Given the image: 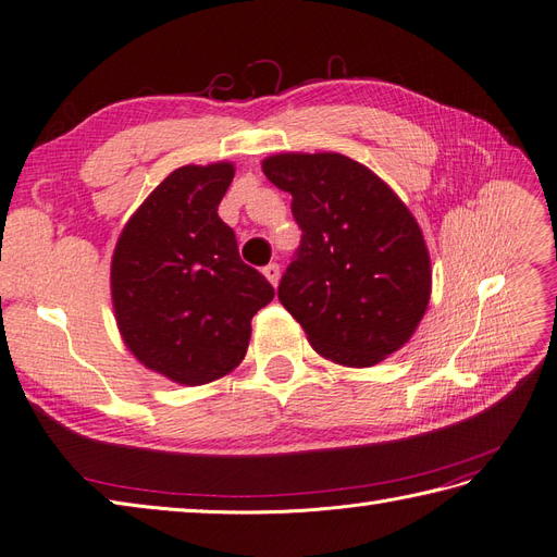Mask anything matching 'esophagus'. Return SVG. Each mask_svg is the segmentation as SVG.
<instances>
[{"mask_svg":"<svg viewBox=\"0 0 557 557\" xmlns=\"http://www.w3.org/2000/svg\"><path fill=\"white\" fill-rule=\"evenodd\" d=\"M262 274L267 276V281L269 283H272L274 285V288H276V285H278V278H281V267L276 264V262H272V264H267L264 269H262Z\"/></svg>","mask_w":557,"mask_h":557,"instance_id":"obj_1","label":"esophagus"}]
</instances>
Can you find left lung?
I'll use <instances>...</instances> for the list:
<instances>
[{
    "instance_id": "left-lung-1",
    "label": "left lung",
    "mask_w": 557,
    "mask_h": 557,
    "mask_svg": "<svg viewBox=\"0 0 557 557\" xmlns=\"http://www.w3.org/2000/svg\"><path fill=\"white\" fill-rule=\"evenodd\" d=\"M262 172L293 195L301 239L278 299L311 346L332 362L372 367L407 344L425 315L432 269L404 201L339 153H281Z\"/></svg>"
}]
</instances>
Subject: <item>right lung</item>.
I'll list each match as a JSON object with an SVG mask.
<instances>
[{"instance_id":"add662e5","label":"right lung","mask_w":557,"mask_h":557,"mask_svg":"<svg viewBox=\"0 0 557 557\" xmlns=\"http://www.w3.org/2000/svg\"><path fill=\"white\" fill-rule=\"evenodd\" d=\"M232 178L230 162L181 166L146 197L113 250L123 342L144 367L183 385L230 374L246 356L252 315L274 299L218 215Z\"/></svg>"}]
</instances>
